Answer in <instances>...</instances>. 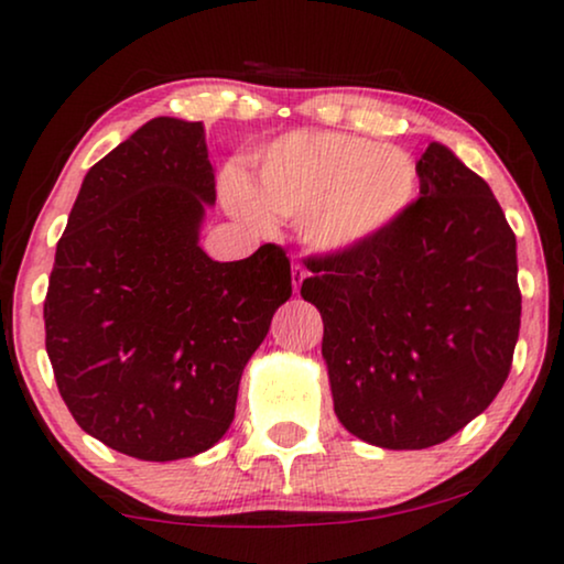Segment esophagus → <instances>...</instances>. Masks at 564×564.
Instances as JSON below:
<instances>
[{"label": "esophagus", "mask_w": 564, "mask_h": 564, "mask_svg": "<svg viewBox=\"0 0 564 564\" xmlns=\"http://www.w3.org/2000/svg\"><path fill=\"white\" fill-rule=\"evenodd\" d=\"M305 276H307L305 267L300 264V261H292V290L300 292V284H303Z\"/></svg>", "instance_id": "1"}]
</instances>
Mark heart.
I'll use <instances>...</instances> for the list:
<instances>
[{"label":"heart","instance_id":"obj_1","mask_svg":"<svg viewBox=\"0 0 564 564\" xmlns=\"http://www.w3.org/2000/svg\"><path fill=\"white\" fill-rule=\"evenodd\" d=\"M419 189L411 153L392 143L334 130H300L267 145L253 184L228 169L223 197L241 218L297 220L307 246L351 251L403 218Z\"/></svg>","mask_w":564,"mask_h":564}]
</instances>
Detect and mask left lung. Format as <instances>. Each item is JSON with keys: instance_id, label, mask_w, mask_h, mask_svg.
<instances>
[{"instance_id": "left-lung-1", "label": "left lung", "mask_w": 564, "mask_h": 564, "mask_svg": "<svg viewBox=\"0 0 564 564\" xmlns=\"http://www.w3.org/2000/svg\"><path fill=\"white\" fill-rule=\"evenodd\" d=\"M421 197L351 251L307 259L334 411L382 449H426L492 403L521 326L516 236L488 182L442 143Z\"/></svg>"}]
</instances>
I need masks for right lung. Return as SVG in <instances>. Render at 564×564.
<instances>
[{
	"label": "right lung",
	"instance_id": "1",
	"mask_svg": "<svg viewBox=\"0 0 564 564\" xmlns=\"http://www.w3.org/2000/svg\"><path fill=\"white\" fill-rule=\"evenodd\" d=\"M215 172L203 122L153 118L84 176L43 303L61 398L89 436L145 462L210 449L246 361L292 295L290 259L199 249Z\"/></svg>",
	"mask_w": 564,
	"mask_h": 564
}]
</instances>
